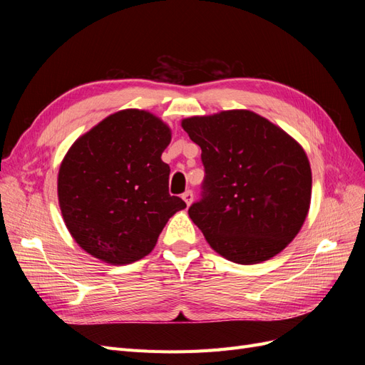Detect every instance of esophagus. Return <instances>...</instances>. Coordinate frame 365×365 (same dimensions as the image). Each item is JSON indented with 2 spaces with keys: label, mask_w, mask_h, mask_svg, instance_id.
<instances>
[{
  "label": "esophagus",
  "mask_w": 365,
  "mask_h": 365,
  "mask_svg": "<svg viewBox=\"0 0 365 365\" xmlns=\"http://www.w3.org/2000/svg\"><path fill=\"white\" fill-rule=\"evenodd\" d=\"M182 200L187 205H190L193 202V192L192 190H187L182 193Z\"/></svg>",
  "instance_id": "34e87169"
}]
</instances>
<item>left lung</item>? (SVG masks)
Instances as JSON below:
<instances>
[{"label": "left lung", "instance_id": "8db88e82", "mask_svg": "<svg viewBox=\"0 0 365 365\" xmlns=\"http://www.w3.org/2000/svg\"><path fill=\"white\" fill-rule=\"evenodd\" d=\"M201 148L202 197L189 216L225 259L254 264L298 235L311 204L306 152L283 129L247 109L184 118Z\"/></svg>", "mask_w": 365, "mask_h": 365}]
</instances>
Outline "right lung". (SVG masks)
<instances>
[{
    "instance_id": "1",
    "label": "right lung",
    "mask_w": 365,
    "mask_h": 365,
    "mask_svg": "<svg viewBox=\"0 0 365 365\" xmlns=\"http://www.w3.org/2000/svg\"><path fill=\"white\" fill-rule=\"evenodd\" d=\"M169 126L148 111L123 109L77 138L58 176L61 212L74 240L111 264L153 250L168 220L185 202L169 193L161 160Z\"/></svg>"
}]
</instances>
